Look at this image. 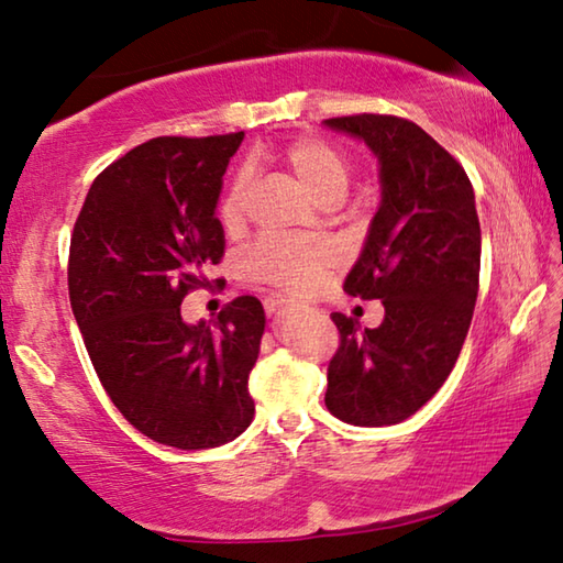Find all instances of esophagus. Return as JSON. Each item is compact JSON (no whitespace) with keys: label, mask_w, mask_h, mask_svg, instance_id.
I'll use <instances>...</instances> for the list:
<instances>
[{"label":"esophagus","mask_w":563,"mask_h":563,"mask_svg":"<svg viewBox=\"0 0 563 563\" xmlns=\"http://www.w3.org/2000/svg\"><path fill=\"white\" fill-rule=\"evenodd\" d=\"M265 312H268V316H275V312H278L283 305H285V298H280V295H271V298H265Z\"/></svg>","instance_id":"esophagus-1"}]
</instances>
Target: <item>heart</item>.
<instances>
[{
	"label": "heart",
	"mask_w": 563,
	"mask_h": 563,
	"mask_svg": "<svg viewBox=\"0 0 563 563\" xmlns=\"http://www.w3.org/2000/svg\"><path fill=\"white\" fill-rule=\"evenodd\" d=\"M283 164L288 166L305 194L318 203L328 198H342L350 186V161L328 141L305 136L292 141L283 151ZM247 178L238 176L233 188L221 203V223L225 231H235L243 223ZM330 261L322 245L258 241L243 255L241 271L247 280L275 285L283 290H305L316 283Z\"/></svg>",
	"instance_id": "heart-1"
}]
</instances>
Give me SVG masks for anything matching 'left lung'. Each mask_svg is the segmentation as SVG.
<instances>
[{
    "mask_svg": "<svg viewBox=\"0 0 563 563\" xmlns=\"http://www.w3.org/2000/svg\"><path fill=\"white\" fill-rule=\"evenodd\" d=\"M322 126L362 141L377 158L379 206L342 288L385 305L373 330L332 312L340 347L325 405L347 424H397L444 385L470 330L482 258L474 188L412 121L362 113Z\"/></svg>",
    "mask_w": 563,
    "mask_h": 563,
    "instance_id": "1",
    "label": "left lung"
}]
</instances>
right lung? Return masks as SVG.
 Segmentation results:
<instances>
[{"mask_svg": "<svg viewBox=\"0 0 563 563\" xmlns=\"http://www.w3.org/2000/svg\"><path fill=\"white\" fill-rule=\"evenodd\" d=\"M241 141L161 136L131 148L93 180L71 235V310L103 389L141 434L186 452L233 442L255 415L261 300L235 298L211 322L180 318L223 258L216 208Z\"/></svg>", "mask_w": 563, "mask_h": 563, "instance_id": "right-lung-1", "label": "right lung"}]
</instances>
